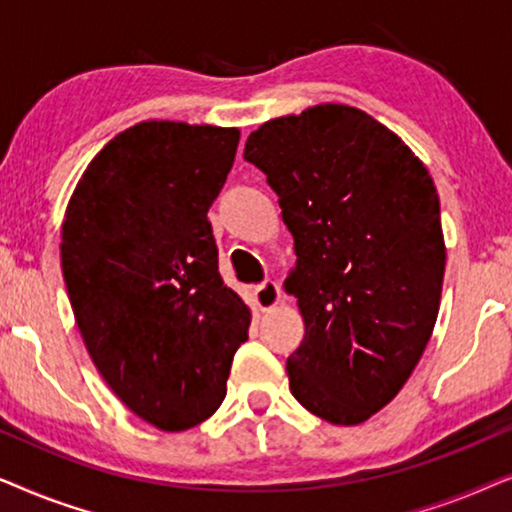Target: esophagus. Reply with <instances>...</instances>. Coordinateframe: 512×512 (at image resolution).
Instances as JSON below:
<instances>
[{
  "label": "esophagus",
  "mask_w": 512,
  "mask_h": 512,
  "mask_svg": "<svg viewBox=\"0 0 512 512\" xmlns=\"http://www.w3.org/2000/svg\"><path fill=\"white\" fill-rule=\"evenodd\" d=\"M254 296H256V303L261 310H270V307H275L279 303V298H282V291H279L277 282H272V279H265L258 286H254Z\"/></svg>",
  "instance_id": "1"
}]
</instances>
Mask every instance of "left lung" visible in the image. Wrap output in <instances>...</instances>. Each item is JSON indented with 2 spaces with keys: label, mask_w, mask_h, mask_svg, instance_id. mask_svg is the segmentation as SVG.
Segmentation results:
<instances>
[{
  "label": "left lung",
  "mask_w": 512,
  "mask_h": 512,
  "mask_svg": "<svg viewBox=\"0 0 512 512\" xmlns=\"http://www.w3.org/2000/svg\"><path fill=\"white\" fill-rule=\"evenodd\" d=\"M293 235L305 338L286 361L296 401L331 424L366 422L422 359L445 275L440 202L415 153L366 111L319 104L244 144Z\"/></svg>",
  "instance_id": "obj_1"
}]
</instances>
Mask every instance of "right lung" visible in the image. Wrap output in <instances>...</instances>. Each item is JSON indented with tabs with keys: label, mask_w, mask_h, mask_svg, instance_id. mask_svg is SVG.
<instances>
[{
	"label": "right lung",
	"mask_w": 512,
	"mask_h": 512,
	"mask_svg": "<svg viewBox=\"0 0 512 512\" xmlns=\"http://www.w3.org/2000/svg\"><path fill=\"white\" fill-rule=\"evenodd\" d=\"M237 142V128L132 125L90 160L62 223V275L90 359L163 431L214 415L249 338L207 219Z\"/></svg>",
	"instance_id": "obj_1"
}]
</instances>
